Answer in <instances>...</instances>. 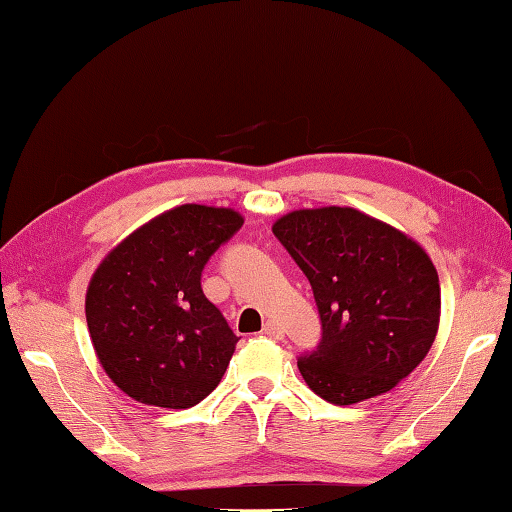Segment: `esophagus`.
<instances>
[{"label": "esophagus", "instance_id": "34e87169", "mask_svg": "<svg viewBox=\"0 0 512 512\" xmlns=\"http://www.w3.org/2000/svg\"><path fill=\"white\" fill-rule=\"evenodd\" d=\"M263 333L272 339H283V328L276 324V321H267V324L263 326Z\"/></svg>", "mask_w": 512, "mask_h": 512}]
</instances>
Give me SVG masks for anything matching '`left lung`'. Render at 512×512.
Listing matches in <instances>:
<instances>
[{
	"instance_id": "obj_1",
	"label": "left lung",
	"mask_w": 512,
	"mask_h": 512,
	"mask_svg": "<svg viewBox=\"0 0 512 512\" xmlns=\"http://www.w3.org/2000/svg\"><path fill=\"white\" fill-rule=\"evenodd\" d=\"M272 231L315 292L324 335L297 364L319 398L344 407L382 396L425 360L441 283L414 238L353 206L290 211Z\"/></svg>"
}]
</instances>
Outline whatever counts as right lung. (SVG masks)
Here are the masks:
<instances>
[{"mask_svg": "<svg viewBox=\"0 0 512 512\" xmlns=\"http://www.w3.org/2000/svg\"><path fill=\"white\" fill-rule=\"evenodd\" d=\"M224 206L182 204L110 249L85 294L103 371L132 400L188 409L218 387L238 337L204 297L206 261L242 227Z\"/></svg>", "mask_w": 512, "mask_h": 512, "instance_id": "add662e5", "label": "right lung"}]
</instances>
